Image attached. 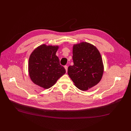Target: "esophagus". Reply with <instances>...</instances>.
<instances>
[{
	"instance_id": "esophagus-1",
	"label": "esophagus",
	"mask_w": 131,
	"mask_h": 131,
	"mask_svg": "<svg viewBox=\"0 0 131 131\" xmlns=\"http://www.w3.org/2000/svg\"><path fill=\"white\" fill-rule=\"evenodd\" d=\"M64 68H65V69H66V72H67V70H68V66H64Z\"/></svg>"
}]
</instances>
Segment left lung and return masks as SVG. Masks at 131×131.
Here are the masks:
<instances>
[{"instance_id": "8db88e82", "label": "left lung", "mask_w": 131, "mask_h": 131, "mask_svg": "<svg viewBox=\"0 0 131 131\" xmlns=\"http://www.w3.org/2000/svg\"><path fill=\"white\" fill-rule=\"evenodd\" d=\"M73 65L68 68V74L77 88L87 91L97 84L104 72L101 55L95 46L86 42L74 45Z\"/></svg>"}]
</instances>
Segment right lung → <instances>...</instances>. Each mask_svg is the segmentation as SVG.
Returning <instances> with one entry per match:
<instances>
[{
    "mask_svg": "<svg viewBox=\"0 0 131 131\" xmlns=\"http://www.w3.org/2000/svg\"><path fill=\"white\" fill-rule=\"evenodd\" d=\"M58 46L45 44L36 48L28 61V72L31 81L36 85L47 89L52 86L66 72L56 55Z\"/></svg>",
    "mask_w": 131,
    "mask_h": 131,
    "instance_id": "add662e5",
    "label": "right lung"
}]
</instances>
